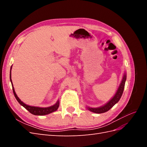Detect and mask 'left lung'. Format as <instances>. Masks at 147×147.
<instances>
[{"label": "left lung", "instance_id": "1", "mask_svg": "<svg viewBox=\"0 0 147 147\" xmlns=\"http://www.w3.org/2000/svg\"><path fill=\"white\" fill-rule=\"evenodd\" d=\"M126 80V73L124 72L123 78L121 80V82L120 83V84L116 93H115L114 96L107 102V103H106L105 104H104V105H102L101 107H96V108L86 107L87 109L91 111V112L96 113H105L106 112H107V111H109L111 108L113 107L119 100L120 98H121L123 92L124 85H125Z\"/></svg>", "mask_w": 147, "mask_h": 147}]
</instances>
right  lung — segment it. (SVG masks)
Listing matches in <instances>:
<instances>
[{
	"label": "right lung",
	"mask_w": 147,
	"mask_h": 147,
	"mask_svg": "<svg viewBox=\"0 0 147 147\" xmlns=\"http://www.w3.org/2000/svg\"><path fill=\"white\" fill-rule=\"evenodd\" d=\"M11 67H12V65L11 66V68H10V82L11 83V85H12V88H13V94H14V95H15V98L16 99L17 101L20 104V105L24 107L26 110H28L30 113H32L34 115H45L50 114L52 112H54L57 110V109H58L59 106V100L56 102V103L55 104H54L53 105H51L50 107H39L30 106V105L26 104L24 103L23 102H22L20 99L19 97H18V96L16 95V92L15 91L14 87H13V85L12 81H11Z\"/></svg>",
	"instance_id": "right-lung-1"
}]
</instances>
